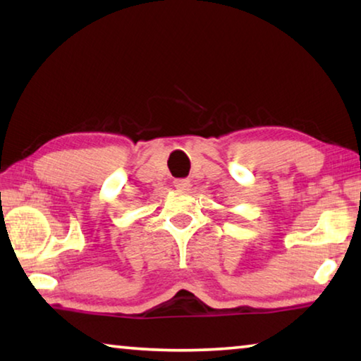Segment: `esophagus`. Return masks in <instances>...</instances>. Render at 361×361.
<instances>
[{"label": "esophagus", "mask_w": 361, "mask_h": 361, "mask_svg": "<svg viewBox=\"0 0 361 361\" xmlns=\"http://www.w3.org/2000/svg\"><path fill=\"white\" fill-rule=\"evenodd\" d=\"M173 186L178 189V191H186V189L191 186V181H189L188 178H178L173 181Z\"/></svg>", "instance_id": "esophagus-1"}]
</instances>
